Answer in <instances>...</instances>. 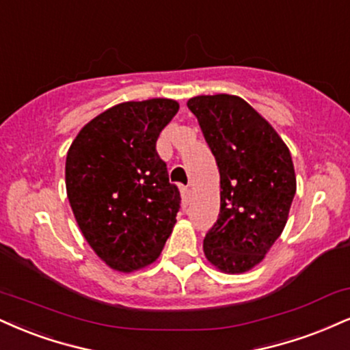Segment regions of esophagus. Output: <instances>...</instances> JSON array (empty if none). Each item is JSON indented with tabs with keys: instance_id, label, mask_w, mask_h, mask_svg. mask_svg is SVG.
Returning a JSON list of instances; mask_svg holds the SVG:
<instances>
[{
	"instance_id": "esophagus-1",
	"label": "esophagus",
	"mask_w": 350,
	"mask_h": 350,
	"mask_svg": "<svg viewBox=\"0 0 350 350\" xmlns=\"http://www.w3.org/2000/svg\"><path fill=\"white\" fill-rule=\"evenodd\" d=\"M180 197H183V205H184V207H186L189 202H191L192 193H191V191H189L187 187H183V189H180Z\"/></svg>"
}]
</instances>
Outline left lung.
<instances>
[{"label":"left lung","mask_w":350,"mask_h":350,"mask_svg":"<svg viewBox=\"0 0 350 350\" xmlns=\"http://www.w3.org/2000/svg\"><path fill=\"white\" fill-rule=\"evenodd\" d=\"M187 107L220 171V213L205 234V258L223 272H246L287 223L297 191L292 157L271 124L238 96H196Z\"/></svg>","instance_id":"8db88e82"}]
</instances>
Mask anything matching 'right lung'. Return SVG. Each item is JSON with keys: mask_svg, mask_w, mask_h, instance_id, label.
<instances>
[{"mask_svg": "<svg viewBox=\"0 0 350 350\" xmlns=\"http://www.w3.org/2000/svg\"><path fill=\"white\" fill-rule=\"evenodd\" d=\"M178 111L172 99L117 104L84 125L66 154V193L79 230L116 271L157 260L176 223L180 193L157 140Z\"/></svg>", "mask_w": 350, "mask_h": 350, "instance_id": "1", "label": "right lung"}]
</instances>
